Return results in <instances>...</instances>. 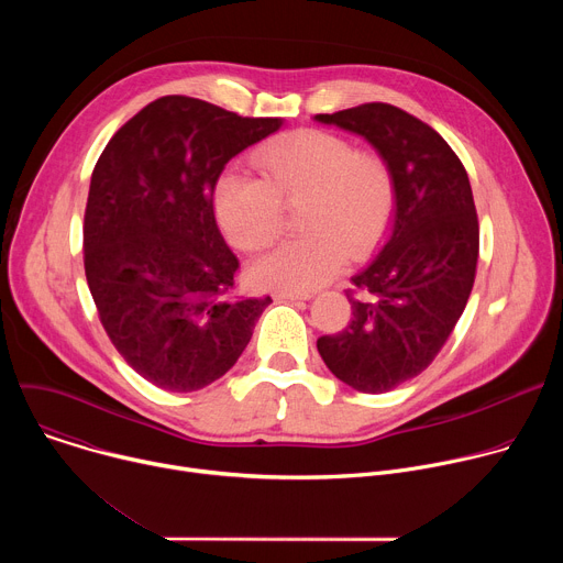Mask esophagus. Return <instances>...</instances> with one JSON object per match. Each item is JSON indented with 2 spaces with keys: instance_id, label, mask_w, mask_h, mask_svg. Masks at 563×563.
<instances>
[{
  "instance_id": "34e87169",
  "label": "esophagus",
  "mask_w": 563,
  "mask_h": 563,
  "mask_svg": "<svg viewBox=\"0 0 563 563\" xmlns=\"http://www.w3.org/2000/svg\"><path fill=\"white\" fill-rule=\"evenodd\" d=\"M274 296L278 300L287 298V300H311L313 294L311 291H294V289H280V291H274Z\"/></svg>"
}]
</instances>
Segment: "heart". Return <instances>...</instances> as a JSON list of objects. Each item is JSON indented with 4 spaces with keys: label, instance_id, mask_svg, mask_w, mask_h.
Segmentation results:
<instances>
[{
    "label": "heart",
    "instance_id": "1",
    "mask_svg": "<svg viewBox=\"0 0 563 563\" xmlns=\"http://www.w3.org/2000/svg\"><path fill=\"white\" fill-rule=\"evenodd\" d=\"M256 178L222 174L213 185V216L240 252L269 247L283 229V209H296L300 238L261 256L250 276L261 287L307 291L334 278L347 256H367L385 235L396 185L372 151L325 131H296L261 146Z\"/></svg>",
    "mask_w": 563,
    "mask_h": 563
}]
</instances>
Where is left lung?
<instances>
[{
    "mask_svg": "<svg viewBox=\"0 0 563 563\" xmlns=\"http://www.w3.org/2000/svg\"><path fill=\"white\" fill-rule=\"evenodd\" d=\"M313 120L365 137L394 176L396 205L383 247L347 291L352 323L316 343L339 380L383 394L434 361L465 309L478 258L470 180L432 126L391 104Z\"/></svg>",
    "mask_w": 563,
    "mask_h": 563,
    "instance_id": "obj_1",
    "label": "left lung"
}]
</instances>
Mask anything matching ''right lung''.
<instances>
[{
  "label": "right lung",
  "mask_w": 563,
  "mask_h": 563,
  "mask_svg": "<svg viewBox=\"0 0 563 563\" xmlns=\"http://www.w3.org/2000/svg\"><path fill=\"white\" fill-rule=\"evenodd\" d=\"M280 118H240L205 100L167 96L107 144L85 213V272L122 358L167 391L227 374L272 302L233 298L238 258L213 216V185L240 151Z\"/></svg>",
  "instance_id": "obj_1"
}]
</instances>
